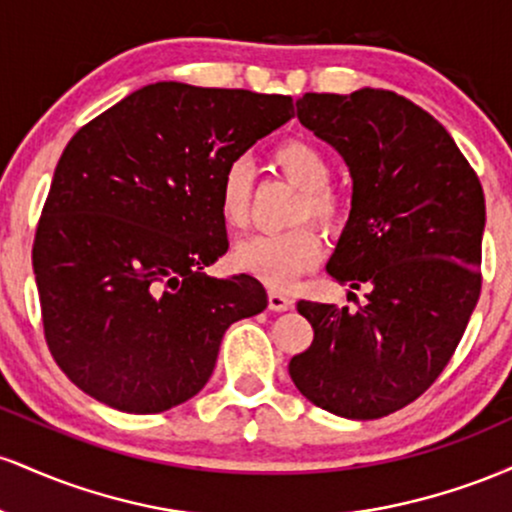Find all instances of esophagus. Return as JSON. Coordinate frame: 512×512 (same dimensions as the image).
I'll list each match as a JSON object with an SVG mask.
<instances>
[{
    "label": "esophagus",
    "instance_id": "esophagus-1",
    "mask_svg": "<svg viewBox=\"0 0 512 512\" xmlns=\"http://www.w3.org/2000/svg\"><path fill=\"white\" fill-rule=\"evenodd\" d=\"M291 305H293V298L289 293L269 291V310H274V313H284V310H289Z\"/></svg>",
    "mask_w": 512,
    "mask_h": 512
}]
</instances>
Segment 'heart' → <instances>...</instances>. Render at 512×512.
Returning <instances> with one entry per match:
<instances>
[{
  "instance_id": "obj_1",
  "label": "heart",
  "mask_w": 512,
  "mask_h": 512,
  "mask_svg": "<svg viewBox=\"0 0 512 512\" xmlns=\"http://www.w3.org/2000/svg\"><path fill=\"white\" fill-rule=\"evenodd\" d=\"M269 163L284 180L301 190L293 221L313 219L327 231L344 223L346 202L330 185V161L313 142L289 139L274 146ZM255 173L248 158H233L223 168L216 185L219 216L228 228H243L248 223ZM320 236L313 226L301 223L284 233H262L238 243L231 252V262L238 272L255 276L272 289H284L298 274L313 269L320 260Z\"/></svg>"
}]
</instances>
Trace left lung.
<instances>
[{"instance_id":"obj_1","label":"left lung","mask_w":512,"mask_h":512,"mask_svg":"<svg viewBox=\"0 0 512 512\" xmlns=\"http://www.w3.org/2000/svg\"><path fill=\"white\" fill-rule=\"evenodd\" d=\"M296 110L354 178L327 272L363 286L366 301H298L315 337L289 373L315 407L380 419L436 383L467 330L481 291L484 190L448 129L397 93H305Z\"/></svg>"}]
</instances>
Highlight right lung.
<instances>
[{
  "label": "right lung",
  "mask_w": 512,
  "mask_h": 512,
  "mask_svg": "<svg viewBox=\"0 0 512 512\" xmlns=\"http://www.w3.org/2000/svg\"><path fill=\"white\" fill-rule=\"evenodd\" d=\"M293 117L291 96L158 81L74 134L33 240L45 342L72 383L158 414L211 378L223 332L262 313L248 274L202 272L228 250L223 168Z\"/></svg>",
  "instance_id": "right-lung-1"
}]
</instances>
